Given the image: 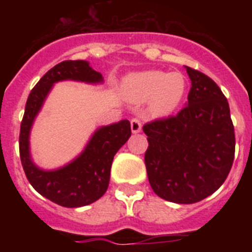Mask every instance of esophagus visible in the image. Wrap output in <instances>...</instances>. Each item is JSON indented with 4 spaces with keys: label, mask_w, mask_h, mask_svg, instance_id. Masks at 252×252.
Wrapping results in <instances>:
<instances>
[{
    "label": "esophagus",
    "mask_w": 252,
    "mask_h": 252,
    "mask_svg": "<svg viewBox=\"0 0 252 252\" xmlns=\"http://www.w3.org/2000/svg\"><path fill=\"white\" fill-rule=\"evenodd\" d=\"M131 131L133 133H139L141 131V121L139 119L131 120Z\"/></svg>",
    "instance_id": "obj_1"
}]
</instances>
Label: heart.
<instances>
[{
    "label": "heart",
    "instance_id": "heart-1",
    "mask_svg": "<svg viewBox=\"0 0 252 252\" xmlns=\"http://www.w3.org/2000/svg\"><path fill=\"white\" fill-rule=\"evenodd\" d=\"M188 91V82L182 73L148 70L135 73L125 79V92L135 102L149 99V111L155 117H165L177 110Z\"/></svg>",
    "mask_w": 252,
    "mask_h": 252
}]
</instances>
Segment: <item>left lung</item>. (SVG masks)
Wrapping results in <instances>:
<instances>
[{
    "mask_svg": "<svg viewBox=\"0 0 252 252\" xmlns=\"http://www.w3.org/2000/svg\"><path fill=\"white\" fill-rule=\"evenodd\" d=\"M192 87L188 103L168 119L144 125L149 148L145 165L155 194L190 204L223 184L235 158L230 106L209 77L186 66Z\"/></svg>",
    "mask_w": 252,
    "mask_h": 252,
    "instance_id": "left-lung-1",
    "label": "left lung"
}]
</instances>
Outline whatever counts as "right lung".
<instances>
[{
  "label": "right lung",
  "instance_id": "1",
  "mask_svg": "<svg viewBox=\"0 0 252 252\" xmlns=\"http://www.w3.org/2000/svg\"><path fill=\"white\" fill-rule=\"evenodd\" d=\"M78 81L102 83V74L86 60H65L57 64L36 83L29 94L20 128V158L26 178L37 193L59 206L75 208L93 203L106 193L113 157L131 136L128 120L102 126L95 131L81 155L55 170L36 166L30 155V131L54 83Z\"/></svg>",
  "mask_w": 252,
  "mask_h": 252
}]
</instances>
